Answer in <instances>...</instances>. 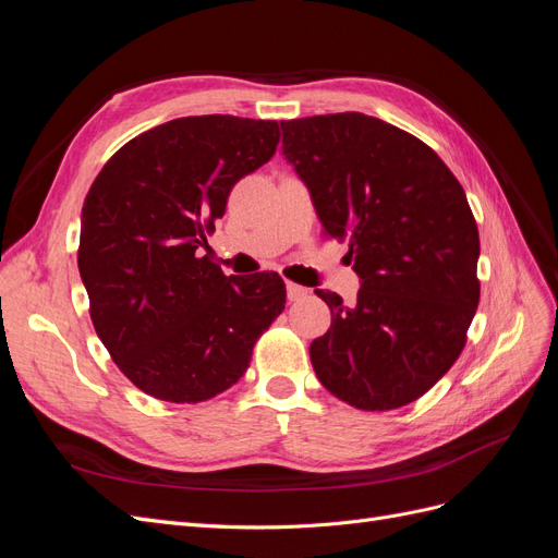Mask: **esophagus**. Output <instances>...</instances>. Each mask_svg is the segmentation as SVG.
Here are the masks:
<instances>
[{
    "label": "esophagus",
    "mask_w": 558,
    "mask_h": 558,
    "mask_svg": "<svg viewBox=\"0 0 558 558\" xmlns=\"http://www.w3.org/2000/svg\"><path fill=\"white\" fill-rule=\"evenodd\" d=\"M286 293H289V300H291V302H295V300H302V298L307 295V289H302V286L289 281V283H286Z\"/></svg>",
    "instance_id": "esophagus-1"
}]
</instances>
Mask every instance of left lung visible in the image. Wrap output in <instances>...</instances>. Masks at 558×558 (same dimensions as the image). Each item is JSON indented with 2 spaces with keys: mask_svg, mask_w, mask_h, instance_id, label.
<instances>
[{
  "mask_svg": "<svg viewBox=\"0 0 558 558\" xmlns=\"http://www.w3.org/2000/svg\"><path fill=\"white\" fill-rule=\"evenodd\" d=\"M281 154L320 226L349 242L353 305L316 291L330 330L310 347L318 381L367 412L424 396L459 359L480 302V232L430 146L359 111L281 121Z\"/></svg>",
  "mask_w": 558,
  "mask_h": 558,
  "instance_id": "obj_1",
  "label": "left lung"
}]
</instances>
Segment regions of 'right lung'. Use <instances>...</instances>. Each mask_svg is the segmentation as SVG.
Instances as JSON below:
<instances>
[{
	"mask_svg": "<svg viewBox=\"0 0 558 558\" xmlns=\"http://www.w3.org/2000/svg\"><path fill=\"white\" fill-rule=\"evenodd\" d=\"M277 144V121L174 118L128 142L93 181L78 272L99 340L144 393L167 402L223 393L283 312L277 272L226 277L199 256L232 185Z\"/></svg>",
	"mask_w": 558,
	"mask_h": 558,
	"instance_id": "obj_1",
	"label": "right lung"
}]
</instances>
